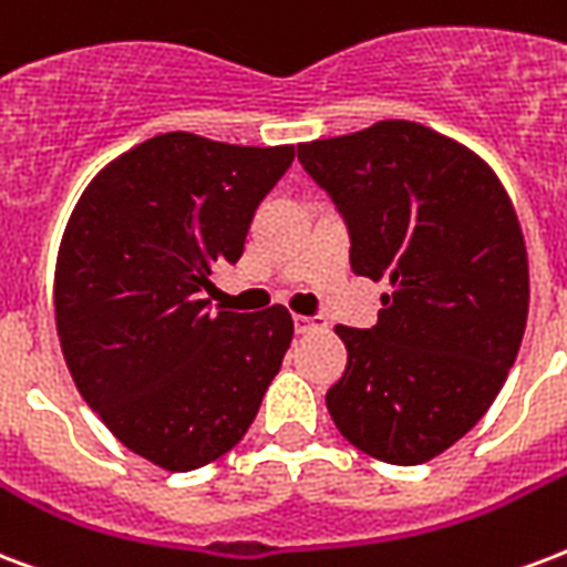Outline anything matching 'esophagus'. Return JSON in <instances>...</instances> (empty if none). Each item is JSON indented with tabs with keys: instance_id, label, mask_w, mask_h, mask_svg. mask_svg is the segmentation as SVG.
<instances>
[{
	"instance_id": "esophagus-1",
	"label": "esophagus",
	"mask_w": 567,
	"mask_h": 567,
	"mask_svg": "<svg viewBox=\"0 0 567 567\" xmlns=\"http://www.w3.org/2000/svg\"><path fill=\"white\" fill-rule=\"evenodd\" d=\"M293 330L300 332V336H309V332L327 330V323H323L321 318H302V315H297V318H293Z\"/></svg>"
}]
</instances>
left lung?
Masks as SVG:
<instances>
[{
    "mask_svg": "<svg viewBox=\"0 0 567 567\" xmlns=\"http://www.w3.org/2000/svg\"><path fill=\"white\" fill-rule=\"evenodd\" d=\"M351 231L357 276L389 279L371 330L336 327L348 365L327 392L341 437L425 464L485 416L517 360L529 258L503 181L416 121L297 145Z\"/></svg>",
    "mask_w": 567,
    "mask_h": 567,
    "instance_id": "1",
    "label": "left lung"
}]
</instances>
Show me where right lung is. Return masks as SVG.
<instances>
[{
    "mask_svg": "<svg viewBox=\"0 0 567 567\" xmlns=\"http://www.w3.org/2000/svg\"><path fill=\"white\" fill-rule=\"evenodd\" d=\"M293 145L159 133L103 166L55 261V330L85 404L151 464L187 473L244 440L293 339L288 309L210 315Z\"/></svg>",
    "mask_w": 567,
    "mask_h": 567,
    "instance_id": "1",
    "label": "right lung"
}]
</instances>
